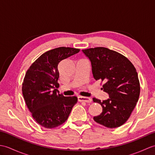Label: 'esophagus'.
I'll use <instances>...</instances> for the list:
<instances>
[{
	"label": "esophagus",
	"instance_id": "obj_1",
	"mask_svg": "<svg viewBox=\"0 0 155 155\" xmlns=\"http://www.w3.org/2000/svg\"><path fill=\"white\" fill-rule=\"evenodd\" d=\"M78 101L79 102H85V103H90L92 102V99L91 98L81 97V96L78 97Z\"/></svg>",
	"mask_w": 155,
	"mask_h": 155
}]
</instances>
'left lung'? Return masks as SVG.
Returning a JSON list of instances; mask_svg holds the SVG:
<instances>
[{
    "label": "left lung",
    "mask_w": 155,
    "mask_h": 155,
    "mask_svg": "<svg viewBox=\"0 0 155 155\" xmlns=\"http://www.w3.org/2000/svg\"><path fill=\"white\" fill-rule=\"evenodd\" d=\"M82 51L91 62L94 78L104 82L102 88L109 96L103 101L93 98L103 108L102 113L93 119L108 128L121 126L130 117L139 98L140 83L135 67L124 56L107 48Z\"/></svg>",
    "instance_id": "1"
}]
</instances>
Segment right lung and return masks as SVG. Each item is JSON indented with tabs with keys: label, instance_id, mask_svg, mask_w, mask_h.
Masks as SVG:
<instances>
[{
	"label": "right lung",
	"instance_id": "add662e5",
	"mask_svg": "<svg viewBox=\"0 0 155 155\" xmlns=\"http://www.w3.org/2000/svg\"><path fill=\"white\" fill-rule=\"evenodd\" d=\"M80 49L58 47L40 56L26 72L22 87L23 97L32 118L47 128L60 126L67 120L77 97H64L57 89L58 63L78 53Z\"/></svg>",
	"mask_w": 155,
	"mask_h": 155
}]
</instances>
